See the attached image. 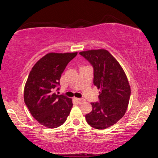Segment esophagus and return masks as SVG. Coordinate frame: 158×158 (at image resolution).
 I'll return each instance as SVG.
<instances>
[{
	"mask_svg": "<svg viewBox=\"0 0 158 158\" xmlns=\"http://www.w3.org/2000/svg\"><path fill=\"white\" fill-rule=\"evenodd\" d=\"M77 101L79 104H81L83 102H84L85 100H84V99H83V98H77Z\"/></svg>",
	"mask_w": 158,
	"mask_h": 158,
	"instance_id": "obj_1",
	"label": "esophagus"
}]
</instances>
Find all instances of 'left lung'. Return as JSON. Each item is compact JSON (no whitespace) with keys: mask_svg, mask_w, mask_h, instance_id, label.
I'll use <instances>...</instances> for the list:
<instances>
[{"mask_svg":"<svg viewBox=\"0 0 158 158\" xmlns=\"http://www.w3.org/2000/svg\"><path fill=\"white\" fill-rule=\"evenodd\" d=\"M93 67V84L100 89V102H91L93 109L85 115L89 125L104 130L124 116L130 97V86L119 63L107 50H89L79 53Z\"/></svg>","mask_w":158,"mask_h":158,"instance_id":"obj_1","label":"left lung"}]
</instances>
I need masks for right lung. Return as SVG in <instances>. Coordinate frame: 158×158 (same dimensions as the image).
Listing matches in <instances>:
<instances>
[{"label": "right lung", "instance_id": "obj_1", "mask_svg": "<svg viewBox=\"0 0 158 158\" xmlns=\"http://www.w3.org/2000/svg\"><path fill=\"white\" fill-rule=\"evenodd\" d=\"M77 54V52L47 53L30 72L24 88V102L34 118L44 127L60 126L70 113L72 99L56 94L54 89L60 85L61 74Z\"/></svg>", "mask_w": 158, "mask_h": 158}]
</instances>
